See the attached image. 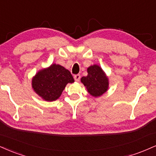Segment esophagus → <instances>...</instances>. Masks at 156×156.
I'll list each match as a JSON object with an SVG mask.
<instances>
[{
	"label": "esophagus",
	"mask_w": 156,
	"mask_h": 156,
	"mask_svg": "<svg viewBox=\"0 0 156 156\" xmlns=\"http://www.w3.org/2000/svg\"><path fill=\"white\" fill-rule=\"evenodd\" d=\"M74 79L76 81H79L80 79V74H77V75H75L74 76Z\"/></svg>",
	"instance_id": "obj_1"
}]
</instances>
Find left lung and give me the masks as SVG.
Listing matches in <instances>:
<instances>
[{
    "mask_svg": "<svg viewBox=\"0 0 156 156\" xmlns=\"http://www.w3.org/2000/svg\"><path fill=\"white\" fill-rule=\"evenodd\" d=\"M88 76L81 78L88 91L93 97H99L108 89V78L100 67L94 65L87 69Z\"/></svg>",
    "mask_w": 156,
    "mask_h": 156,
    "instance_id": "8db88e82",
    "label": "left lung"
}]
</instances>
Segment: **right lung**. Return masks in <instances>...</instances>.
<instances>
[{"mask_svg": "<svg viewBox=\"0 0 156 156\" xmlns=\"http://www.w3.org/2000/svg\"><path fill=\"white\" fill-rule=\"evenodd\" d=\"M73 82L70 71L61 65L52 64L35 75L32 80V86L39 96L51 102L59 98L67 84Z\"/></svg>", "mask_w": 156, "mask_h": 156, "instance_id": "1", "label": "right lung"}]
</instances>
